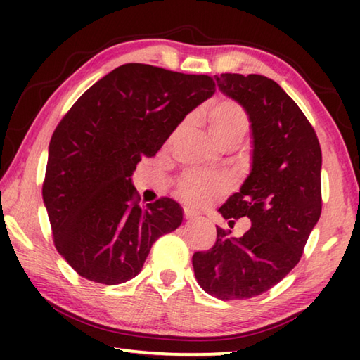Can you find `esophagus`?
<instances>
[{
	"mask_svg": "<svg viewBox=\"0 0 360 360\" xmlns=\"http://www.w3.org/2000/svg\"><path fill=\"white\" fill-rule=\"evenodd\" d=\"M184 217H186V219H193V217H197V214H195V212H193L192 210L184 208Z\"/></svg>",
	"mask_w": 360,
	"mask_h": 360,
	"instance_id": "esophagus-1",
	"label": "esophagus"
}]
</instances>
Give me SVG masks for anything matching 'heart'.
Instances as JSON below:
<instances>
[{
  "instance_id": "heart-1",
  "label": "heart",
  "mask_w": 360,
  "mask_h": 360,
  "mask_svg": "<svg viewBox=\"0 0 360 360\" xmlns=\"http://www.w3.org/2000/svg\"><path fill=\"white\" fill-rule=\"evenodd\" d=\"M184 125V124H182ZM182 125L178 127L174 135ZM208 127L212 138L219 144H238L251 130V117L240 103L222 100L216 103L208 112ZM231 176L212 172H187L176 184V193L182 202L191 206H203L221 197L231 187Z\"/></svg>"
}]
</instances>
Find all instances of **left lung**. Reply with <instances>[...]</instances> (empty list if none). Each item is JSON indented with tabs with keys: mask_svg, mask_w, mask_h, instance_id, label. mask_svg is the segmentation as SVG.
<instances>
[{
	"mask_svg": "<svg viewBox=\"0 0 360 360\" xmlns=\"http://www.w3.org/2000/svg\"><path fill=\"white\" fill-rule=\"evenodd\" d=\"M217 87L251 117L252 172L219 211L233 225L251 219L241 238L217 227L216 243L193 254L198 284L221 300H245L294 268L322 210L319 139L297 103L270 77L222 72Z\"/></svg>",
	"mask_w": 360,
	"mask_h": 360,
	"instance_id": "8db88e82",
	"label": "left lung"
}]
</instances>
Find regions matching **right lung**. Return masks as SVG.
Instances as JSON below:
<instances>
[{"label":"right lung","mask_w":360,"mask_h":360,"mask_svg":"<svg viewBox=\"0 0 360 360\" xmlns=\"http://www.w3.org/2000/svg\"><path fill=\"white\" fill-rule=\"evenodd\" d=\"M214 92L208 75L125 63L85 90L58 122L42 198L53 245L77 275L108 285L129 281L152 245L179 227L181 206L168 197L141 205L130 176Z\"/></svg>","instance_id":"1"}]
</instances>
